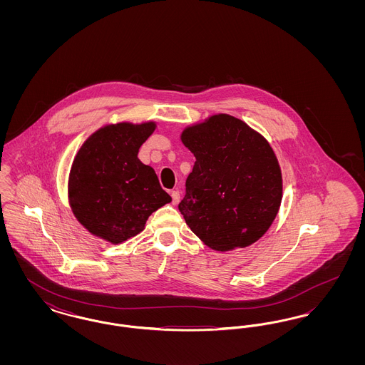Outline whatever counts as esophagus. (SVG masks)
<instances>
[{
    "instance_id": "obj_1",
    "label": "esophagus",
    "mask_w": 365,
    "mask_h": 365,
    "mask_svg": "<svg viewBox=\"0 0 365 365\" xmlns=\"http://www.w3.org/2000/svg\"><path fill=\"white\" fill-rule=\"evenodd\" d=\"M171 197H173V204L176 205L180 200V192H179V190H173L171 191Z\"/></svg>"
}]
</instances>
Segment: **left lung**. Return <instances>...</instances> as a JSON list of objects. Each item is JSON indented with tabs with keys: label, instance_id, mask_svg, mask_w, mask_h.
<instances>
[{
	"label": "left lung",
	"instance_id": "obj_1",
	"mask_svg": "<svg viewBox=\"0 0 365 365\" xmlns=\"http://www.w3.org/2000/svg\"><path fill=\"white\" fill-rule=\"evenodd\" d=\"M182 142L195 157L179 204L186 225L215 250L256 242L282 201V174L269 143L230 115L186 128Z\"/></svg>",
	"mask_w": 365,
	"mask_h": 365
}]
</instances>
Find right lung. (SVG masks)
<instances>
[{"instance_id": "add662e5", "label": "right lung", "mask_w": 365, "mask_h": 365, "mask_svg": "<svg viewBox=\"0 0 365 365\" xmlns=\"http://www.w3.org/2000/svg\"><path fill=\"white\" fill-rule=\"evenodd\" d=\"M153 131L155 123L106 125L78 152L68 183L71 208L91 234L112 243L127 241L171 202L155 170L137 157Z\"/></svg>"}]
</instances>
